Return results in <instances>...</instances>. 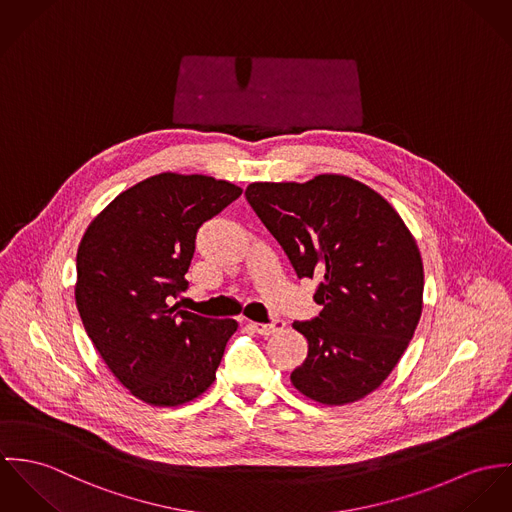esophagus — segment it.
I'll return each mask as SVG.
<instances>
[{
	"mask_svg": "<svg viewBox=\"0 0 512 512\" xmlns=\"http://www.w3.org/2000/svg\"><path fill=\"white\" fill-rule=\"evenodd\" d=\"M257 334H261V336H271V334H277V332H281L284 328V320L281 318H275L273 322H269V324H257V322H251L249 324Z\"/></svg>",
	"mask_w": 512,
	"mask_h": 512,
	"instance_id": "1",
	"label": "esophagus"
}]
</instances>
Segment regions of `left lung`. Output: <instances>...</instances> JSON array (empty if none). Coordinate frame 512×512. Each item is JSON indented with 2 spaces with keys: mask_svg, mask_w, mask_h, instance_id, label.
I'll return each mask as SVG.
<instances>
[{
  "mask_svg": "<svg viewBox=\"0 0 512 512\" xmlns=\"http://www.w3.org/2000/svg\"><path fill=\"white\" fill-rule=\"evenodd\" d=\"M245 198L281 243L298 279H318L322 312L294 322L308 355L292 385L322 404L373 393L397 367L422 314L424 267L395 208L341 174L253 182Z\"/></svg>",
  "mask_w": 512,
  "mask_h": 512,
  "instance_id": "obj_1",
  "label": "left lung"
}]
</instances>
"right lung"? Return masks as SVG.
Returning a JSON list of instances; mask_svg holds the SVG:
<instances>
[{
	"label": "right lung",
	"mask_w": 512,
	"mask_h": 512,
	"mask_svg": "<svg viewBox=\"0 0 512 512\" xmlns=\"http://www.w3.org/2000/svg\"><path fill=\"white\" fill-rule=\"evenodd\" d=\"M241 188L204 174L161 172L121 192L76 253V308L115 379L153 406L200 397L237 322L204 318L172 298L188 288L198 228Z\"/></svg>",
	"instance_id": "add662e5"
}]
</instances>
